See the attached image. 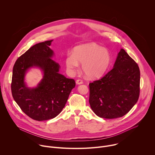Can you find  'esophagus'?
Returning <instances> with one entry per match:
<instances>
[{
    "mask_svg": "<svg viewBox=\"0 0 155 155\" xmlns=\"http://www.w3.org/2000/svg\"><path fill=\"white\" fill-rule=\"evenodd\" d=\"M83 82V80H80V79H78V80H77V81H76V83L77 84H82Z\"/></svg>",
    "mask_w": 155,
    "mask_h": 155,
    "instance_id": "obj_1",
    "label": "esophagus"
}]
</instances>
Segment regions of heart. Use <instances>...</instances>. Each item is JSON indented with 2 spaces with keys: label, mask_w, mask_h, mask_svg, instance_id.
Segmentation results:
<instances>
[{
  "label": "heart",
  "mask_w": 155,
  "mask_h": 155,
  "mask_svg": "<svg viewBox=\"0 0 155 155\" xmlns=\"http://www.w3.org/2000/svg\"><path fill=\"white\" fill-rule=\"evenodd\" d=\"M82 63V71L86 77L97 78L108 70L111 62V55L108 49L95 43L83 44L75 48L73 54L69 53L65 64L69 71L74 73Z\"/></svg>",
  "instance_id": "obj_1"
}]
</instances>
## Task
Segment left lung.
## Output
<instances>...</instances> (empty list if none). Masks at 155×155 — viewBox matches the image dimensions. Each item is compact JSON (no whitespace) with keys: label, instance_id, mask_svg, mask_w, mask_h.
I'll list each match as a JSON object with an SVG mask.
<instances>
[{"label":"left lung","instance_id":"obj_1","mask_svg":"<svg viewBox=\"0 0 155 155\" xmlns=\"http://www.w3.org/2000/svg\"><path fill=\"white\" fill-rule=\"evenodd\" d=\"M140 75L137 64L121 49L114 68L89 84V102L94 114L107 119L127 114L139 97Z\"/></svg>","mask_w":155,"mask_h":155}]
</instances>
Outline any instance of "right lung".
Returning a JSON list of instances; mask_svg holds the SVG:
<instances>
[{
  "instance_id": "1",
  "label": "right lung",
  "mask_w": 155,
  "mask_h": 155,
  "mask_svg": "<svg viewBox=\"0 0 155 155\" xmlns=\"http://www.w3.org/2000/svg\"><path fill=\"white\" fill-rule=\"evenodd\" d=\"M53 40L38 43L18 58L13 69L11 90L13 97L25 114L37 121H45L58 116L75 86L74 79L59 73V65L51 58ZM35 66L44 72V78L35 88L24 83L26 71Z\"/></svg>"
}]
</instances>
